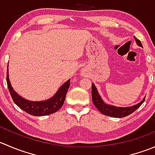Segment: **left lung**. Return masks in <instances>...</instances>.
I'll return each instance as SVG.
<instances>
[{
  "mask_svg": "<svg viewBox=\"0 0 155 155\" xmlns=\"http://www.w3.org/2000/svg\"><path fill=\"white\" fill-rule=\"evenodd\" d=\"M135 41L137 44L140 47H143L141 42L138 40L137 38L134 37ZM91 95H92V101L93 104H94L95 107L97 109L100 111L102 114L104 115H107V116L114 117V118H124V117L127 116V115L132 114L134 111L137 110L142 104H143L145 101V98L143 99V101H140L136 105L132 106V107H115V106L110 105V104H107L103 101L101 98V95L99 94L97 89L96 86L94 84H91Z\"/></svg>",
  "mask_w": 155,
  "mask_h": 155,
  "instance_id": "left-lung-1",
  "label": "left lung"
}]
</instances>
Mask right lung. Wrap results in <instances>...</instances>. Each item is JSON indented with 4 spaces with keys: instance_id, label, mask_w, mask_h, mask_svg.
Wrapping results in <instances>:
<instances>
[{
    "instance_id": "obj_1",
    "label": "right lung",
    "mask_w": 155,
    "mask_h": 155,
    "mask_svg": "<svg viewBox=\"0 0 155 155\" xmlns=\"http://www.w3.org/2000/svg\"><path fill=\"white\" fill-rule=\"evenodd\" d=\"M7 82L10 95L14 103L20 109L28 113L29 115H34V116H44V115H48L56 112L63 106L67 92L70 85V79H68L66 82H64L59 87L57 92L51 98L43 101H28L23 98L17 92H15L12 88L10 79H9L8 67H7Z\"/></svg>"
}]
</instances>
